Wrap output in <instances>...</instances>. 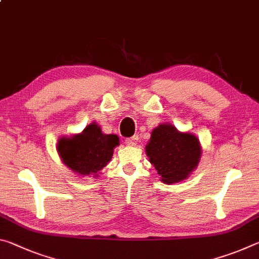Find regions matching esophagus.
Segmentation results:
<instances>
[{
    "instance_id": "esophagus-1",
    "label": "esophagus",
    "mask_w": 259,
    "mask_h": 259,
    "mask_svg": "<svg viewBox=\"0 0 259 259\" xmlns=\"http://www.w3.org/2000/svg\"><path fill=\"white\" fill-rule=\"evenodd\" d=\"M138 140H139L138 136H133V137L125 139V144L128 146H136V145H137Z\"/></svg>"
}]
</instances>
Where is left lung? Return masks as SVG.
Listing matches in <instances>:
<instances>
[{
    "mask_svg": "<svg viewBox=\"0 0 259 259\" xmlns=\"http://www.w3.org/2000/svg\"><path fill=\"white\" fill-rule=\"evenodd\" d=\"M145 150L161 182L166 185L187 179L198 168L202 155L199 138L190 131L182 133L171 123H160L153 129Z\"/></svg>",
    "mask_w": 259,
    "mask_h": 259,
    "instance_id": "1",
    "label": "left lung"
}]
</instances>
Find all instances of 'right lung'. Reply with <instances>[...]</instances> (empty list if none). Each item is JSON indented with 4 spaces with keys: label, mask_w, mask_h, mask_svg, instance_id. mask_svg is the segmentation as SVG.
<instances>
[{
    "label": "right lung",
    "mask_w": 259,
    "mask_h": 259,
    "mask_svg": "<svg viewBox=\"0 0 259 259\" xmlns=\"http://www.w3.org/2000/svg\"><path fill=\"white\" fill-rule=\"evenodd\" d=\"M119 145L116 135L104 134L100 125L93 122L80 134L60 137L57 151L63 163L77 176L96 178L112 160L114 148Z\"/></svg>",
    "instance_id": "add662e5"
}]
</instances>
